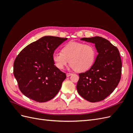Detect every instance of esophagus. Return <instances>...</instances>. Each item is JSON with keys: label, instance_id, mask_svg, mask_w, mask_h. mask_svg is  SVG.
<instances>
[{"label": "esophagus", "instance_id": "esophagus-1", "mask_svg": "<svg viewBox=\"0 0 133 133\" xmlns=\"http://www.w3.org/2000/svg\"><path fill=\"white\" fill-rule=\"evenodd\" d=\"M66 76H67V77H69V76H70V75H72V74H71V73H66Z\"/></svg>", "mask_w": 133, "mask_h": 133}]
</instances>
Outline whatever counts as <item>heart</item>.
<instances>
[{
    "mask_svg": "<svg viewBox=\"0 0 133 133\" xmlns=\"http://www.w3.org/2000/svg\"><path fill=\"white\" fill-rule=\"evenodd\" d=\"M96 55V49L92 44L70 42L63 46L62 52H54L52 58L54 65L59 69H63L70 62L72 69L81 72L90 69Z\"/></svg>",
    "mask_w": 133,
    "mask_h": 133,
    "instance_id": "obj_1",
    "label": "heart"
}]
</instances>
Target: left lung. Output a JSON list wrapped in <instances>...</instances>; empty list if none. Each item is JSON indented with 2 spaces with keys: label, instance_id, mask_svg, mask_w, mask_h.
I'll list each match as a JSON object with an SVG mask.
<instances>
[{
  "label": "left lung",
  "instance_id": "8db88e82",
  "mask_svg": "<svg viewBox=\"0 0 133 133\" xmlns=\"http://www.w3.org/2000/svg\"><path fill=\"white\" fill-rule=\"evenodd\" d=\"M80 40L94 44L98 55L89 70L79 74L76 89L79 94L88 101H102L113 92L121 78L122 64L119 51L102 37Z\"/></svg>",
  "mask_w": 133,
  "mask_h": 133
}]
</instances>
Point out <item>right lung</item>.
Returning a JSON list of instances; mask_svg holds the SVG:
<instances>
[{
  "instance_id": "1",
  "label": "right lung",
  "mask_w": 133,
  "mask_h": 133,
  "mask_svg": "<svg viewBox=\"0 0 133 133\" xmlns=\"http://www.w3.org/2000/svg\"><path fill=\"white\" fill-rule=\"evenodd\" d=\"M67 39L45 36L20 52L14 63L13 73L20 90L26 97L43 103L58 93L66 76L54 65L52 56Z\"/></svg>"
}]
</instances>
